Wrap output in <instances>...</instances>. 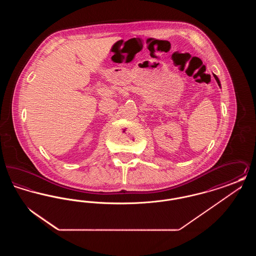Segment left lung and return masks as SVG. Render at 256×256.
<instances>
[{"instance_id":"left-lung-1","label":"left lung","mask_w":256,"mask_h":256,"mask_svg":"<svg viewBox=\"0 0 256 256\" xmlns=\"http://www.w3.org/2000/svg\"><path fill=\"white\" fill-rule=\"evenodd\" d=\"M214 78H215V80H217V82H218V84H219V86H220V84L219 78H217V76H216V74H214Z\"/></svg>"}]
</instances>
